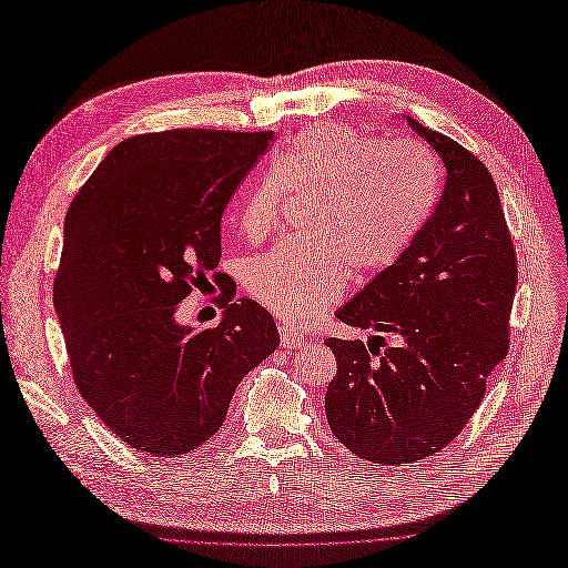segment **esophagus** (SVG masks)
Instances as JSON below:
<instances>
[{
    "instance_id": "obj_1",
    "label": "esophagus",
    "mask_w": 568,
    "mask_h": 568,
    "mask_svg": "<svg viewBox=\"0 0 568 568\" xmlns=\"http://www.w3.org/2000/svg\"><path fill=\"white\" fill-rule=\"evenodd\" d=\"M280 338H282L284 347H305L307 345V338L303 334H298V331L288 326V324L280 326Z\"/></svg>"
}]
</instances>
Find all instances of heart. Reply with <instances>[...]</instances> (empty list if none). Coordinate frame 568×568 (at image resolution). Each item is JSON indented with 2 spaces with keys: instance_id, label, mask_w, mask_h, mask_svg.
<instances>
[{
  "instance_id": "b5f03b06",
  "label": "heart",
  "mask_w": 568,
  "mask_h": 568,
  "mask_svg": "<svg viewBox=\"0 0 568 568\" xmlns=\"http://www.w3.org/2000/svg\"><path fill=\"white\" fill-rule=\"evenodd\" d=\"M286 192H312L303 227L248 267V293L305 324L336 303L349 280L393 267L416 242L439 197L437 164L414 141H378L341 124H312L282 150L240 206L244 237L277 227Z\"/></svg>"
}]
</instances>
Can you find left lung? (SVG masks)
<instances>
[{"label": "left lung", "mask_w": 568, "mask_h": 568, "mask_svg": "<svg viewBox=\"0 0 568 568\" xmlns=\"http://www.w3.org/2000/svg\"><path fill=\"white\" fill-rule=\"evenodd\" d=\"M406 122L446 166L442 197L404 256L336 312L378 336L324 341L338 362L324 397L331 433L381 465L423 460L458 437L510 347L517 288L491 173L448 135ZM383 335L398 343L381 353Z\"/></svg>", "instance_id": "left-lung-1"}]
</instances>
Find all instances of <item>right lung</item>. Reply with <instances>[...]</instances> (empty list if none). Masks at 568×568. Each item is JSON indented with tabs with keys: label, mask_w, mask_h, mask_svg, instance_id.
I'll list each match as a JSON object with an SVG mask.
<instances>
[{
	"label": "right lung",
	"mask_w": 568,
	"mask_h": 568,
	"mask_svg": "<svg viewBox=\"0 0 568 568\" xmlns=\"http://www.w3.org/2000/svg\"><path fill=\"white\" fill-rule=\"evenodd\" d=\"M272 131L173 129L114 145L65 216L53 305L72 378L112 433L181 456L219 433L234 389L280 345L270 312L225 286L213 328L175 320L221 263V219ZM219 277V275H216Z\"/></svg>",
	"instance_id": "right-lung-1"
}]
</instances>
